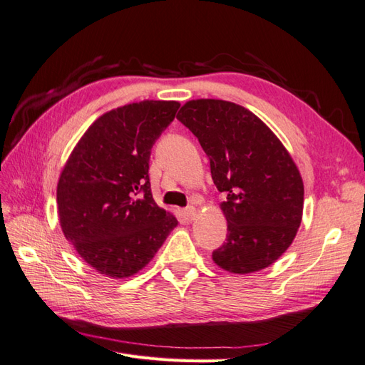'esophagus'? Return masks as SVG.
<instances>
[{"label": "esophagus", "mask_w": 365, "mask_h": 365, "mask_svg": "<svg viewBox=\"0 0 365 365\" xmlns=\"http://www.w3.org/2000/svg\"><path fill=\"white\" fill-rule=\"evenodd\" d=\"M195 215H196V208H195L193 205L187 207V208L184 210V216H185L187 219H193V217H195Z\"/></svg>", "instance_id": "34e87169"}]
</instances>
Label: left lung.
<instances>
[{"label": "left lung", "mask_w": 365, "mask_h": 365, "mask_svg": "<svg viewBox=\"0 0 365 365\" xmlns=\"http://www.w3.org/2000/svg\"><path fill=\"white\" fill-rule=\"evenodd\" d=\"M176 118L200 141L216 189L227 195L220 210L228 233L215 263L233 274L269 267L303 216V180L289 152L257 115L227 101H190Z\"/></svg>", "instance_id": "8db88e82"}]
</instances>
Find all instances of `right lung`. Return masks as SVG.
I'll return each mask as SVG.
<instances>
[{
	"instance_id": "obj_1",
	"label": "right lung",
	"mask_w": 365,
	"mask_h": 365,
	"mask_svg": "<svg viewBox=\"0 0 365 365\" xmlns=\"http://www.w3.org/2000/svg\"><path fill=\"white\" fill-rule=\"evenodd\" d=\"M178 102L143 101L113 109L88 128L58 182L63 236L106 277L125 279L153 259L178 220L152 197L150 150Z\"/></svg>"
}]
</instances>
